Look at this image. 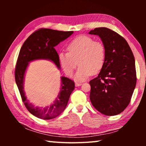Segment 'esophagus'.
Wrapping results in <instances>:
<instances>
[{
  "label": "esophagus",
  "mask_w": 146,
  "mask_h": 146,
  "mask_svg": "<svg viewBox=\"0 0 146 146\" xmlns=\"http://www.w3.org/2000/svg\"><path fill=\"white\" fill-rule=\"evenodd\" d=\"M81 85H82V84L81 83H78V82L75 83V86H76V87H77V86H80Z\"/></svg>",
  "instance_id": "34e87169"
}]
</instances>
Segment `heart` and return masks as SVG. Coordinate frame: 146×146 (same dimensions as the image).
<instances>
[{
  "mask_svg": "<svg viewBox=\"0 0 146 146\" xmlns=\"http://www.w3.org/2000/svg\"><path fill=\"white\" fill-rule=\"evenodd\" d=\"M67 50L68 53L59 54V62L69 76H72L79 66L80 68L75 75L76 80L84 81L91 75H97L104 66L105 45L102 42L95 41L91 36L81 35L75 38L68 44Z\"/></svg>",
  "mask_w": 146,
  "mask_h": 146,
  "instance_id": "obj_1",
  "label": "heart"
}]
</instances>
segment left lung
Masks as SVG:
<instances>
[{
    "instance_id": "8db88e82",
    "label": "left lung",
    "mask_w": 146,
    "mask_h": 146,
    "mask_svg": "<svg viewBox=\"0 0 146 146\" xmlns=\"http://www.w3.org/2000/svg\"><path fill=\"white\" fill-rule=\"evenodd\" d=\"M89 33L99 36L106 49L104 66L90 81L91 104L104 115H118L129 105L137 83L134 55L125 38L111 29L97 28Z\"/></svg>"
}]
</instances>
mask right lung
I'll return each mask as SVG.
<instances>
[{
  "label": "right lung",
  "instance_id": "right-lung-1",
  "mask_svg": "<svg viewBox=\"0 0 146 146\" xmlns=\"http://www.w3.org/2000/svg\"><path fill=\"white\" fill-rule=\"evenodd\" d=\"M73 31H62L48 28H40L33 32L24 42L20 50L15 70V78L22 100L32 115L43 120L57 117L68 104L71 93L75 89V82L65 76L61 78L60 92L52 105L46 108L35 107L28 102L23 90L24 76L28 62L36 59H49L60 68L58 55L55 46L68 38Z\"/></svg>",
  "mask_w": 146,
  "mask_h": 146
}]
</instances>
